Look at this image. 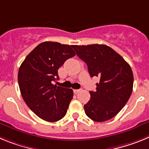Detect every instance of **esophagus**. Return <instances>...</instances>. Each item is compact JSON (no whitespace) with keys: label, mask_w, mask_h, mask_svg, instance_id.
Listing matches in <instances>:
<instances>
[{"label":"esophagus","mask_w":149,"mask_h":149,"mask_svg":"<svg viewBox=\"0 0 149 149\" xmlns=\"http://www.w3.org/2000/svg\"><path fill=\"white\" fill-rule=\"evenodd\" d=\"M80 91H81V89H74L73 92H74V93H75V94H77V93H78L79 92H80Z\"/></svg>","instance_id":"obj_1"}]
</instances>
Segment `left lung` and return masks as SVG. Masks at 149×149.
Listing matches in <instances>:
<instances>
[{
	"label": "left lung",
	"instance_id": "obj_1",
	"mask_svg": "<svg viewBox=\"0 0 149 149\" xmlns=\"http://www.w3.org/2000/svg\"><path fill=\"white\" fill-rule=\"evenodd\" d=\"M79 58L86 63L92 77H98L95 92L84 105L89 119L104 122L119 113L133 90L134 75L128 63L113 49L105 45H72Z\"/></svg>",
	"mask_w": 149,
	"mask_h": 149
}]
</instances>
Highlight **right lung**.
Returning <instances> with one entry per match:
<instances>
[{"mask_svg":"<svg viewBox=\"0 0 149 149\" xmlns=\"http://www.w3.org/2000/svg\"><path fill=\"white\" fill-rule=\"evenodd\" d=\"M72 45L59 42L40 43L27 56L18 74L21 94L29 108L43 120L54 122L66 114L73 98L72 89L54 85L58 69L75 55Z\"/></svg>","mask_w":149,"mask_h":149,"instance_id":"1","label":"right lung"}]
</instances>
